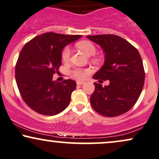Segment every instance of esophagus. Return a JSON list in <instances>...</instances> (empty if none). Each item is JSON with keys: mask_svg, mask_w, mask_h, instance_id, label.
Segmentation results:
<instances>
[{"mask_svg": "<svg viewBox=\"0 0 159 159\" xmlns=\"http://www.w3.org/2000/svg\"><path fill=\"white\" fill-rule=\"evenodd\" d=\"M84 84V81H77V85H78V86L83 85Z\"/></svg>", "mask_w": 159, "mask_h": 159, "instance_id": "obj_1", "label": "esophagus"}]
</instances>
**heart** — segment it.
I'll return each mask as SVG.
<instances>
[{
  "instance_id": "heart-1",
  "label": "heart",
  "mask_w": 159,
  "mask_h": 159,
  "mask_svg": "<svg viewBox=\"0 0 159 159\" xmlns=\"http://www.w3.org/2000/svg\"><path fill=\"white\" fill-rule=\"evenodd\" d=\"M76 47L81 50L82 52H84L87 56H93L96 52V47L93 43L89 41H81L78 42L75 44ZM70 55H71V49L69 47H65L63 49L62 53H61V58L64 61H68L70 58ZM92 61L94 63H97L98 61V58L96 57L92 58ZM89 70L87 69H81V68H76L72 70L71 75L72 77L76 78V79H83L87 75L89 74Z\"/></svg>"
}]
</instances>
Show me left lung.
<instances>
[{"label": "left lung", "mask_w": 159, "mask_h": 159, "mask_svg": "<svg viewBox=\"0 0 159 159\" xmlns=\"http://www.w3.org/2000/svg\"><path fill=\"white\" fill-rule=\"evenodd\" d=\"M87 37L101 46L105 53L104 65L93 78L110 81V84L104 87L94 83L95 91L90 97L92 107L106 117L125 113L136 103L144 87L145 72L139 51L118 35Z\"/></svg>", "instance_id": "obj_1"}]
</instances>
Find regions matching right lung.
<instances>
[{"label": "right lung", "instance_id": "1", "mask_svg": "<svg viewBox=\"0 0 159 159\" xmlns=\"http://www.w3.org/2000/svg\"><path fill=\"white\" fill-rule=\"evenodd\" d=\"M80 35L47 32L32 38L20 51L15 66V80L24 102L44 116H55L67 107L76 82L66 79L53 81V75L61 65L65 46Z\"/></svg>", "mask_w": 159, "mask_h": 159}]
</instances>
